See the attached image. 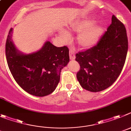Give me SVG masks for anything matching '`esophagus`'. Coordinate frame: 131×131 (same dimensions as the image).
<instances>
[{"instance_id":"obj_1","label":"esophagus","mask_w":131,"mask_h":131,"mask_svg":"<svg viewBox=\"0 0 131 131\" xmlns=\"http://www.w3.org/2000/svg\"><path fill=\"white\" fill-rule=\"evenodd\" d=\"M75 51H74L73 49H70L69 50V55H70V59L71 60H74L76 58V56H75Z\"/></svg>"}]
</instances>
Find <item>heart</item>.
<instances>
[{"label":"heart","instance_id":"1","mask_svg":"<svg viewBox=\"0 0 131 131\" xmlns=\"http://www.w3.org/2000/svg\"><path fill=\"white\" fill-rule=\"evenodd\" d=\"M95 24L96 21L95 20L85 19L78 22L70 27L73 31H83L79 38V42L82 46H91L99 40L102 35V29L100 26H94ZM59 35L64 40H68L70 37V32L64 29L60 30Z\"/></svg>","mask_w":131,"mask_h":131}]
</instances>
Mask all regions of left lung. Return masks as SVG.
Wrapping results in <instances>:
<instances>
[{"instance_id":"left-lung-1","label":"left lung","mask_w":131,"mask_h":131,"mask_svg":"<svg viewBox=\"0 0 131 131\" xmlns=\"http://www.w3.org/2000/svg\"><path fill=\"white\" fill-rule=\"evenodd\" d=\"M127 51L125 27L113 15L111 25L96 45L76 53V61L80 65L76 76L81 86L91 92L111 86L123 69Z\"/></svg>"}]
</instances>
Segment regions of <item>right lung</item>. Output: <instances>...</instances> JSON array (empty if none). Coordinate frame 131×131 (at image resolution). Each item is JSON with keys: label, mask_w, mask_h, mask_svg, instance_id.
Here are the masks:
<instances>
[{"label": "right lung", "mask_w": 131, "mask_h": 131, "mask_svg": "<svg viewBox=\"0 0 131 131\" xmlns=\"http://www.w3.org/2000/svg\"><path fill=\"white\" fill-rule=\"evenodd\" d=\"M12 33V28L6 43V57L14 80L32 95L51 94L59 82L61 70L69 63V49L66 46L58 48L46 41L39 50L24 53L14 43Z\"/></svg>", "instance_id": "1"}]
</instances>
